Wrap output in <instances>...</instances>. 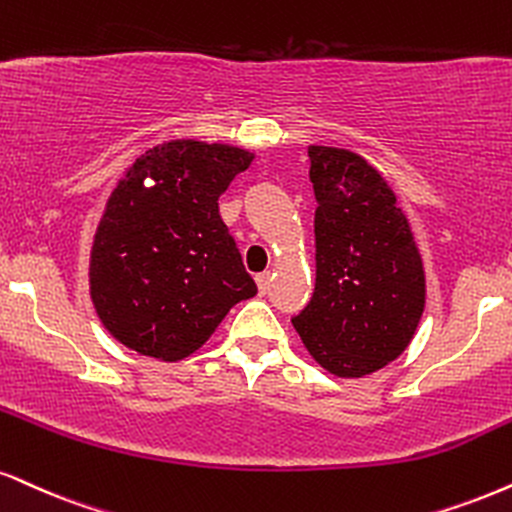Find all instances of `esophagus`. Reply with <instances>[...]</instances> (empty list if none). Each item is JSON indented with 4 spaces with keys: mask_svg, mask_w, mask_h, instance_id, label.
Segmentation results:
<instances>
[{
    "mask_svg": "<svg viewBox=\"0 0 512 512\" xmlns=\"http://www.w3.org/2000/svg\"><path fill=\"white\" fill-rule=\"evenodd\" d=\"M270 282H273V275H270V273L256 275V285H258V292H261V294L270 292Z\"/></svg>",
    "mask_w": 512,
    "mask_h": 512,
    "instance_id": "1",
    "label": "esophagus"
}]
</instances>
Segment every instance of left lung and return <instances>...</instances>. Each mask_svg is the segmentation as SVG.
<instances>
[{
  "label": "left lung",
  "instance_id": "8db88e82",
  "mask_svg": "<svg viewBox=\"0 0 512 512\" xmlns=\"http://www.w3.org/2000/svg\"><path fill=\"white\" fill-rule=\"evenodd\" d=\"M315 292L294 315L308 353L337 377H365L408 349L425 311V268L394 189L349 149L308 147Z\"/></svg>",
  "mask_w": 512,
  "mask_h": 512
}]
</instances>
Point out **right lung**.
<instances>
[{
    "label": "right lung",
    "mask_w": 512,
    "mask_h": 512,
    "mask_svg": "<svg viewBox=\"0 0 512 512\" xmlns=\"http://www.w3.org/2000/svg\"><path fill=\"white\" fill-rule=\"evenodd\" d=\"M251 161V151L230 144L170 140L125 170L90 254L92 304L111 337L142 356L180 361L256 294L218 211Z\"/></svg>",
    "instance_id": "obj_1"
}]
</instances>
